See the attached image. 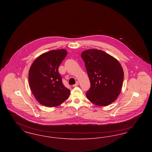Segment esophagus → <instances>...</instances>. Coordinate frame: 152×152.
<instances>
[{"instance_id": "obj_1", "label": "esophagus", "mask_w": 152, "mask_h": 152, "mask_svg": "<svg viewBox=\"0 0 152 152\" xmlns=\"http://www.w3.org/2000/svg\"><path fill=\"white\" fill-rule=\"evenodd\" d=\"M79 85V82L78 81H76V84H74L73 86V87H77V86Z\"/></svg>"}]
</instances>
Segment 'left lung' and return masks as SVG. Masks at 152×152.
<instances>
[{"instance_id":"1","label":"left lung","mask_w":152,"mask_h":152,"mask_svg":"<svg viewBox=\"0 0 152 152\" xmlns=\"http://www.w3.org/2000/svg\"><path fill=\"white\" fill-rule=\"evenodd\" d=\"M91 83L87 99L98 106H107L116 100L123 87L124 71L118 61L96 49L81 53Z\"/></svg>"}]
</instances>
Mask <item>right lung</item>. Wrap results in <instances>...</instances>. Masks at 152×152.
I'll list each match as a JSON object with an SVG mask.
<instances>
[{"label": "right lung", "mask_w": 152, "mask_h": 152, "mask_svg": "<svg viewBox=\"0 0 152 152\" xmlns=\"http://www.w3.org/2000/svg\"><path fill=\"white\" fill-rule=\"evenodd\" d=\"M66 54L64 49L44 53L36 58L30 67L29 87L36 100L43 105L57 107L69 96L70 91L63 85L58 72Z\"/></svg>", "instance_id": "1"}]
</instances>
